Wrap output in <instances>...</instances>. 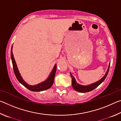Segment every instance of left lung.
Masks as SVG:
<instances>
[{
  "label": "left lung",
  "instance_id": "8db88e82",
  "mask_svg": "<svg viewBox=\"0 0 121 121\" xmlns=\"http://www.w3.org/2000/svg\"><path fill=\"white\" fill-rule=\"evenodd\" d=\"M109 67H110V63L109 64V65H108V68L107 69V71H106L105 75H104V76L100 79V80L96 82L95 83L91 84H89V85H81V84H79L78 83H77L75 78V77L71 75V73H70L71 77V78H72V79H71V84H72V86L73 88V89L75 90V91L79 92L85 93V92H88L91 91L92 90L95 89V88L98 87L100 84H101L102 82H103L106 78V77H107L108 71H109Z\"/></svg>",
  "mask_w": 121,
  "mask_h": 121
}]
</instances>
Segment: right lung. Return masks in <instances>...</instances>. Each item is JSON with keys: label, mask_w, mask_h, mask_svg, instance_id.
I'll return each instance as SVG.
<instances>
[{"label": "right lung", "mask_w": 121, "mask_h": 121, "mask_svg": "<svg viewBox=\"0 0 121 121\" xmlns=\"http://www.w3.org/2000/svg\"><path fill=\"white\" fill-rule=\"evenodd\" d=\"M12 50H13V46H12L11 52L12 62V64H13L14 73H15L16 78L17 79V80L19 81V82L20 83L22 84L24 86H25L26 88H27L28 89L30 90V91H35V92H39V91H44V90L50 89V88L52 86V85L53 84V82H54L55 75H56V64L54 65V68H53L52 71H51V73H50V74L49 75L48 78L46 79L45 81L42 82H41L40 83H38L36 85H29L24 81L23 78H22L21 74H20L19 69H18V68H17V65H16V63L15 62V59L14 58Z\"/></svg>", "instance_id": "add662e5"}]
</instances>
